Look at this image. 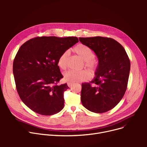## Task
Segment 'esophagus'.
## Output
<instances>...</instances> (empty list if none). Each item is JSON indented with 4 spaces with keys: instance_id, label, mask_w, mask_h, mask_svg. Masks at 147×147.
<instances>
[{
    "instance_id": "esophagus-1",
    "label": "esophagus",
    "mask_w": 147,
    "mask_h": 147,
    "mask_svg": "<svg viewBox=\"0 0 147 147\" xmlns=\"http://www.w3.org/2000/svg\"><path fill=\"white\" fill-rule=\"evenodd\" d=\"M73 83H71V82H68V83H67V85H68V86L69 88H71V87L73 86Z\"/></svg>"
}]
</instances>
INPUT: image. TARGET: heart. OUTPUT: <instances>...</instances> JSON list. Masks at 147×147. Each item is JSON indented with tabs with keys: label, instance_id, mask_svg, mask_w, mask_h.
Returning a JSON list of instances; mask_svg holds the SVG:
<instances>
[{
	"label": "heart",
	"instance_id": "1",
	"mask_svg": "<svg viewBox=\"0 0 147 147\" xmlns=\"http://www.w3.org/2000/svg\"><path fill=\"white\" fill-rule=\"evenodd\" d=\"M73 51L76 55H78L84 61V65L90 71L94 72L95 70L96 64L93 61L95 58V54L89 47L84 45L80 44L76 46ZM68 56V51L63 52L60 55L58 61V65L61 69H65L67 68ZM90 78V73L87 70H82L79 71L69 70L64 74V80L71 83L82 82L88 80Z\"/></svg>",
	"mask_w": 147,
	"mask_h": 147
}]
</instances>
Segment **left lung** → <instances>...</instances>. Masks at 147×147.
<instances>
[{
    "instance_id": "left-lung-1",
    "label": "left lung",
    "mask_w": 147,
    "mask_h": 147,
    "mask_svg": "<svg viewBox=\"0 0 147 147\" xmlns=\"http://www.w3.org/2000/svg\"><path fill=\"white\" fill-rule=\"evenodd\" d=\"M79 40L93 51L98 59L90 82L95 85L82 84V104L92 112H107L116 106L125 94L130 60L124 48L113 38L97 36L80 37Z\"/></svg>"
}]
</instances>
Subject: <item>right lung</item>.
Listing matches in <instances>:
<instances>
[{
	"label": "right lung",
	"mask_w": 147,
	"mask_h": 147,
	"mask_svg": "<svg viewBox=\"0 0 147 147\" xmlns=\"http://www.w3.org/2000/svg\"><path fill=\"white\" fill-rule=\"evenodd\" d=\"M79 42L76 37H38L19 49L13 63L18 95L26 105L43 115L57 114L64 107L67 84L58 85L63 78L58 65L63 52Z\"/></svg>",
	"instance_id": "right-lung-1"
}]
</instances>
